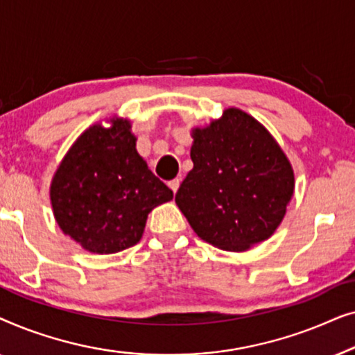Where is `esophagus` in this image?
I'll return each instance as SVG.
<instances>
[{
	"label": "esophagus",
	"mask_w": 355,
	"mask_h": 355,
	"mask_svg": "<svg viewBox=\"0 0 355 355\" xmlns=\"http://www.w3.org/2000/svg\"><path fill=\"white\" fill-rule=\"evenodd\" d=\"M179 184H181V179L176 178V179H171V181L168 182V186L171 187V191H173L174 193H176V192H178V189H179Z\"/></svg>",
	"instance_id": "34e87169"
}]
</instances>
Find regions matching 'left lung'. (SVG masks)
<instances>
[{"mask_svg":"<svg viewBox=\"0 0 355 355\" xmlns=\"http://www.w3.org/2000/svg\"><path fill=\"white\" fill-rule=\"evenodd\" d=\"M193 168L176 193L197 236L223 250L242 252L268 239L294 192L293 168L263 125L230 108L193 130Z\"/></svg>","mask_w":355,"mask_h":355,"instance_id":"8db88e82","label":"left lung"}]
</instances>
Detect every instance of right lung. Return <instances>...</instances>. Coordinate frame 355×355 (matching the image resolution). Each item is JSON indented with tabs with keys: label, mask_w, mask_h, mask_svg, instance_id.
I'll return each instance as SVG.
<instances>
[{
	"label": "right lung",
	"mask_w": 355,
	"mask_h": 355,
	"mask_svg": "<svg viewBox=\"0 0 355 355\" xmlns=\"http://www.w3.org/2000/svg\"><path fill=\"white\" fill-rule=\"evenodd\" d=\"M51 205L62 232L94 254L137 244L148 213L173 191L135 150L130 123L92 125L77 139L51 182Z\"/></svg>",
	"instance_id": "obj_1"
}]
</instances>
